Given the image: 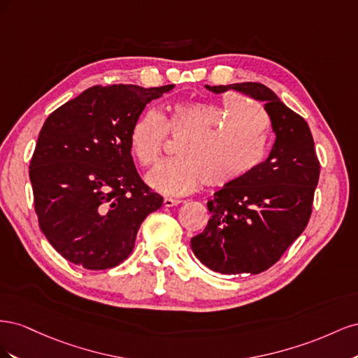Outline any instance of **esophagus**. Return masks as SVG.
I'll list each match as a JSON object with an SVG mask.
<instances>
[{"mask_svg": "<svg viewBox=\"0 0 358 358\" xmlns=\"http://www.w3.org/2000/svg\"><path fill=\"white\" fill-rule=\"evenodd\" d=\"M164 206L166 208H173V206H178L182 203V200H178V199H170V197H164Z\"/></svg>", "mask_w": 358, "mask_h": 358, "instance_id": "1", "label": "esophagus"}]
</instances>
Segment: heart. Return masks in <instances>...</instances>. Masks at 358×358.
<instances>
[{"label": "heart", "mask_w": 358, "mask_h": 358, "mask_svg": "<svg viewBox=\"0 0 358 358\" xmlns=\"http://www.w3.org/2000/svg\"><path fill=\"white\" fill-rule=\"evenodd\" d=\"M167 136L182 140L179 158L161 162L146 180L166 196H185L204 183L225 188L252 175L268 152L270 117L262 106L239 94L178 101L164 115L145 110L128 134L129 150L140 166L157 164Z\"/></svg>", "instance_id": "b5f03b06"}]
</instances>
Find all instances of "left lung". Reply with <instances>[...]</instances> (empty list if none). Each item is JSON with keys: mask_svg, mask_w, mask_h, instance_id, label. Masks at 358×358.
<instances>
[{"mask_svg": "<svg viewBox=\"0 0 358 358\" xmlns=\"http://www.w3.org/2000/svg\"><path fill=\"white\" fill-rule=\"evenodd\" d=\"M266 101L276 140L252 175L213 194L210 220L191 239L192 252L213 272L258 275L272 267L305 231L320 179V161L308 122L266 85L243 82L206 86Z\"/></svg>", "mask_w": 358, "mask_h": 358, "instance_id": "left-lung-1", "label": "left lung"}]
</instances>
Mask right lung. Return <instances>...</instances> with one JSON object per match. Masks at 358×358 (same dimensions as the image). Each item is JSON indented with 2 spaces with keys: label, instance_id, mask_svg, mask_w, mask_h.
Returning <instances> with one entry per match:
<instances>
[{
  "label": "right lung",
  "instance_id": "add662e5",
  "mask_svg": "<svg viewBox=\"0 0 358 358\" xmlns=\"http://www.w3.org/2000/svg\"><path fill=\"white\" fill-rule=\"evenodd\" d=\"M175 85H95L52 112L29 162L38 225L70 263L121 264L162 197L138 176L128 134L145 106Z\"/></svg>",
  "mask_w": 358,
  "mask_h": 358
}]
</instances>
